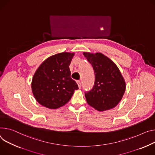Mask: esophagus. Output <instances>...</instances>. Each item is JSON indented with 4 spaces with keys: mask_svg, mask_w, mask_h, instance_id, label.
Listing matches in <instances>:
<instances>
[{
    "mask_svg": "<svg viewBox=\"0 0 155 155\" xmlns=\"http://www.w3.org/2000/svg\"><path fill=\"white\" fill-rule=\"evenodd\" d=\"M77 84H78V86L79 88H80L81 86V81L80 80L77 81Z\"/></svg>",
    "mask_w": 155,
    "mask_h": 155,
    "instance_id": "34e87169",
    "label": "esophagus"
}]
</instances>
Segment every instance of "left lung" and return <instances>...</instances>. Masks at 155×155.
<instances>
[{
	"instance_id": "obj_1",
	"label": "left lung",
	"mask_w": 155,
	"mask_h": 155,
	"mask_svg": "<svg viewBox=\"0 0 155 155\" xmlns=\"http://www.w3.org/2000/svg\"><path fill=\"white\" fill-rule=\"evenodd\" d=\"M91 64L95 75L94 86L85 91L88 104L97 110L114 107L121 100L125 83L116 65L101 53L83 52Z\"/></svg>"
}]
</instances>
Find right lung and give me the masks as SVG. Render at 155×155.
Wrapping results in <instances>:
<instances>
[{
	"mask_svg": "<svg viewBox=\"0 0 155 155\" xmlns=\"http://www.w3.org/2000/svg\"><path fill=\"white\" fill-rule=\"evenodd\" d=\"M74 54L62 52L51 56L37 69L31 83L36 101L49 109L65 105L78 89L70 77L69 65Z\"/></svg>",
	"mask_w": 155,
	"mask_h": 155,
	"instance_id": "1",
	"label": "right lung"
}]
</instances>
